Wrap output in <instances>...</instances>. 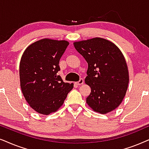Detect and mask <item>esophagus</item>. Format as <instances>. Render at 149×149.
<instances>
[{"label":"esophagus","instance_id":"1","mask_svg":"<svg viewBox=\"0 0 149 149\" xmlns=\"http://www.w3.org/2000/svg\"><path fill=\"white\" fill-rule=\"evenodd\" d=\"M83 83H84V80H83L82 78H80V80H79L78 82H76V84L77 85H82V84H83Z\"/></svg>","mask_w":149,"mask_h":149}]
</instances>
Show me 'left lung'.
I'll use <instances>...</instances> for the list:
<instances>
[{
	"label": "left lung",
	"mask_w": 149,
	"mask_h": 149,
	"mask_svg": "<svg viewBox=\"0 0 149 149\" xmlns=\"http://www.w3.org/2000/svg\"><path fill=\"white\" fill-rule=\"evenodd\" d=\"M73 45L88 63L84 81L91 93L87 104L101 114L112 112L123 100L130 80L123 54L114 43L100 37L75 41Z\"/></svg>",
	"instance_id": "1"
}]
</instances>
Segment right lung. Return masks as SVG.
<instances>
[{
	"label": "right lung",
	"instance_id": "add662e5",
	"mask_svg": "<svg viewBox=\"0 0 149 149\" xmlns=\"http://www.w3.org/2000/svg\"><path fill=\"white\" fill-rule=\"evenodd\" d=\"M69 43L42 39L29 45L19 63L22 92L29 106L48 115L62 106L73 84L64 82L57 73L59 61Z\"/></svg>",
	"mask_w": 149,
	"mask_h": 149
}]
</instances>
